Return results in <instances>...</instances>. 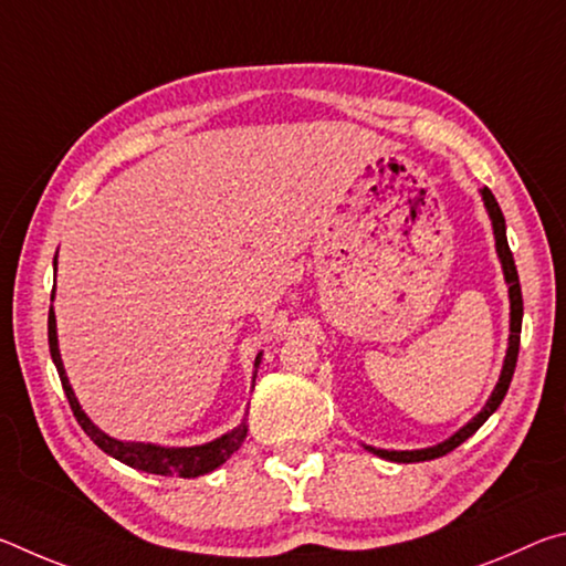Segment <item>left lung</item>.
I'll use <instances>...</instances> for the list:
<instances>
[{"instance_id": "8db88e82", "label": "left lung", "mask_w": 566, "mask_h": 566, "mask_svg": "<svg viewBox=\"0 0 566 566\" xmlns=\"http://www.w3.org/2000/svg\"><path fill=\"white\" fill-rule=\"evenodd\" d=\"M482 197H484V205H486V212L492 217V227H494V237H496V252H500V260H502V270H504V280L510 284V302H512V324H510V349H506V359H504V369H502V377L496 381V387L492 391L490 401H486L484 409L479 411V415L469 421L467 427L459 429L454 437H449L447 442L437 444V447H429V449H417V452H387V449H371V452L391 459V462H427V459H437V457H444L457 449L462 442H467L469 437H472L479 427L484 424L486 419H490L496 407L502 405V399L506 395V389H510V381L514 377V367H516V357H520V334H522V314H524V302H522V286H520V274H516V264H514V256H512V249L510 242H506V227H504V214L500 205H496V199L490 189H482Z\"/></svg>"}]
</instances>
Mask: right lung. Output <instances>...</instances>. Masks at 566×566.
Wrapping results in <instances>:
<instances>
[{
  "mask_svg": "<svg viewBox=\"0 0 566 566\" xmlns=\"http://www.w3.org/2000/svg\"><path fill=\"white\" fill-rule=\"evenodd\" d=\"M54 270H56V256H54ZM52 300H54V294H52ZM46 329H50L46 334H50V352H52L54 367H56V371H60L62 389H64L66 399H70L74 417H76V421H80V427L84 429V432H87L92 442L102 449V452H107L109 457L119 459V462L129 464L134 469H142V472H147V474L191 479V476L212 472V469L224 464L227 459L232 457L239 447H242L244 437H247V421H242V424L232 429L229 434L214 439V442L202 444V447H179V449L142 444V442H119V439H112L104 432H99V429L90 421V417L82 411L80 401H76L74 391L70 387V379H66V375H64L60 347H56V322H54L52 306H50V322H46ZM254 367H260V357H256Z\"/></svg>",
  "mask_w": 566,
  "mask_h": 566,
  "instance_id": "1",
  "label": "right lung"
}]
</instances>
